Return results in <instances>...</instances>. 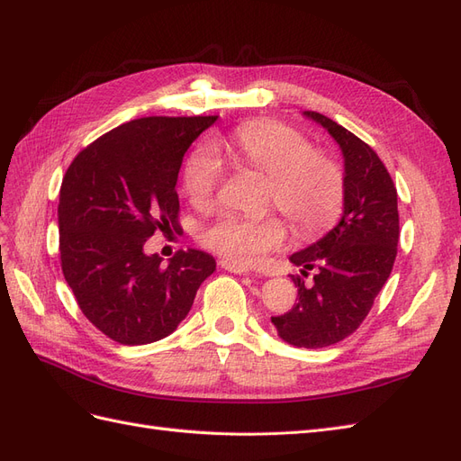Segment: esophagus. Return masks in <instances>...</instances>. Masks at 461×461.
Instances as JSON below:
<instances>
[{
    "mask_svg": "<svg viewBox=\"0 0 461 461\" xmlns=\"http://www.w3.org/2000/svg\"><path fill=\"white\" fill-rule=\"evenodd\" d=\"M221 267H222V269H225V271L236 273V275H248V273H249V269L242 267V265H236V263H230V261H227V259H222V261H221Z\"/></svg>",
    "mask_w": 461,
    "mask_h": 461,
    "instance_id": "esophagus-1",
    "label": "esophagus"
}]
</instances>
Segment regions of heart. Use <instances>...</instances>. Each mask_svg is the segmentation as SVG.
<instances>
[{"label": "heart", "instance_id": "heart-1", "mask_svg": "<svg viewBox=\"0 0 461 461\" xmlns=\"http://www.w3.org/2000/svg\"><path fill=\"white\" fill-rule=\"evenodd\" d=\"M229 156L271 178L269 200L302 234H313L337 219L344 202V173L337 161L315 151L298 131L278 122H248L219 144ZM222 180L217 153L202 146L185 167V192L192 205L209 207ZM286 240L285 222L271 215L246 219L222 213L202 230V242L236 265H252Z\"/></svg>", "mask_w": 461, "mask_h": 461}]
</instances>
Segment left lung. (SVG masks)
Masks as SVG:
<instances>
[{"mask_svg": "<svg viewBox=\"0 0 461 461\" xmlns=\"http://www.w3.org/2000/svg\"><path fill=\"white\" fill-rule=\"evenodd\" d=\"M339 144L344 159L342 217L325 236L288 259L313 285L294 276L298 303L271 317L276 334L296 348H325L352 334L371 310L396 259L398 194L379 156L332 119L303 111Z\"/></svg>", "mask_w": 461, "mask_h": 461, "instance_id": "1", "label": "left lung"}]
</instances>
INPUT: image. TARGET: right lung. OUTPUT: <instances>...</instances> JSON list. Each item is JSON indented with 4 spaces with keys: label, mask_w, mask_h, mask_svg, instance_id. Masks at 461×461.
Here are the masks:
<instances>
[{
    "label": "right lung",
    "mask_w": 461,
    "mask_h": 461,
    "mask_svg": "<svg viewBox=\"0 0 461 461\" xmlns=\"http://www.w3.org/2000/svg\"><path fill=\"white\" fill-rule=\"evenodd\" d=\"M217 117H144L82 149L59 192V252L67 285L90 323L127 346L178 327L215 259L202 249L163 265L144 244L178 227L180 165Z\"/></svg>",
    "instance_id": "1"
}]
</instances>
